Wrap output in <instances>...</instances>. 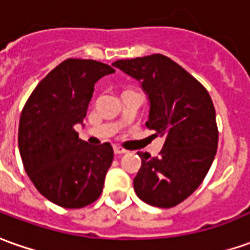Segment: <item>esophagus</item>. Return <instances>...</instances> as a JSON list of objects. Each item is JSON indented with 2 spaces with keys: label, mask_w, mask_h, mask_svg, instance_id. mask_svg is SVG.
Segmentation results:
<instances>
[{
  "label": "esophagus",
  "mask_w": 250,
  "mask_h": 250,
  "mask_svg": "<svg viewBox=\"0 0 250 250\" xmlns=\"http://www.w3.org/2000/svg\"><path fill=\"white\" fill-rule=\"evenodd\" d=\"M113 152H115V154H123V153H125L127 150L120 146H113Z\"/></svg>",
  "instance_id": "esophagus-1"
}]
</instances>
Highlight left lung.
<instances>
[{
  "instance_id": "obj_1",
  "label": "left lung",
  "mask_w": 250,
  "mask_h": 250,
  "mask_svg": "<svg viewBox=\"0 0 250 250\" xmlns=\"http://www.w3.org/2000/svg\"><path fill=\"white\" fill-rule=\"evenodd\" d=\"M141 83L149 100L146 127L164 137L159 157L138 156L134 190L144 203L175 207L201 185L218 149L216 113L208 91L179 64L152 54L112 64Z\"/></svg>"
}]
</instances>
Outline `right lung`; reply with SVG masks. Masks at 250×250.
I'll use <instances>...</instances> for the list:
<instances>
[{
	"instance_id": "1",
	"label": "right lung",
	"mask_w": 250,
	"mask_h": 250,
	"mask_svg": "<svg viewBox=\"0 0 250 250\" xmlns=\"http://www.w3.org/2000/svg\"><path fill=\"white\" fill-rule=\"evenodd\" d=\"M108 64L68 59L50 71L27 100L19 123V150L37 190L62 208L94 203L113 160L111 144L79 139L94 84L113 74Z\"/></svg>"
}]
</instances>
